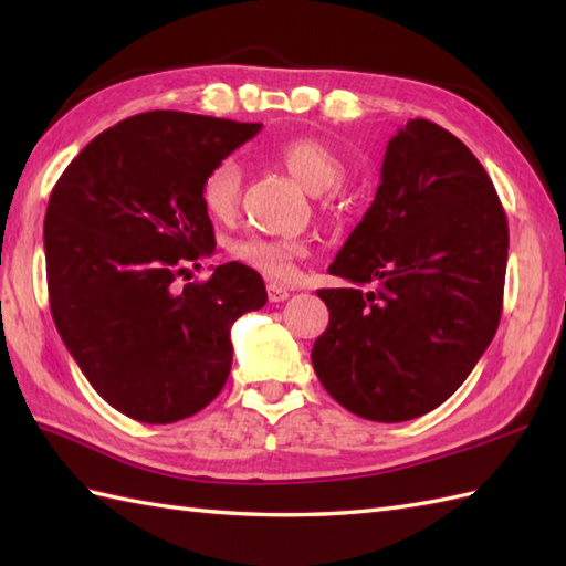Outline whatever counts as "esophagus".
Listing matches in <instances>:
<instances>
[{
  "instance_id": "34e87169",
  "label": "esophagus",
  "mask_w": 566,
  "mask_h": 566,
  "mask_svg": "<svg viewBox=\"0 0 566 566\" xmlns=\"http://www.w3.org/2000/svg\"><path fill=\"white\" fill-rule=\"evenodd\" d=\"M268 296H270L272 304H280V302H284V298H290V290H286L284 284L270 282V284H268Z\"/></svg>"
}]
</instances>
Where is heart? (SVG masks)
<instances>
[{
	"label": "heart",
	"instance_id": "b5f03b06",
	"mask_svg": "<svg viewBox=\"0 0 566 566\" xmlns=\"http://www.w3.org/2000/svg\"><path fill=\"white\" fill-rule=\"evenodd\" d=\"M280 163L294 182L308 195H323L335 187L345 175L340 155L328 143L318 138H292L274 150ZM240 203V167L226 158L216 163L201 179V207L213 221H231ZM306 245L302 240H274V238H245L231 245V255L258 270L270 280H286L294 272L296 258H302Z\"/></svg>",
	"mask_w": 566,
	"mask_h": 566
}]
</instances>
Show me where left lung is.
<instances>
[{
    "label": "left lung",
    "mask_w": 566,
    "mask_h": 566,
    "mask_svg": "<svg viewBox=\"0 0 566 566\" xmlns=\"http://www.w3.org/2000/svg\"><path fill=\"white\" fill-rule=\"evenodd\" d=\"M506 262V213L482 163L450 130L411 118L328 268L350 286L318 292L331 314L311 350L323 387L379 423L448 401L499 328Z\"/></svg>",
    "instance_id": "left-lung-1"
}]
</instances>
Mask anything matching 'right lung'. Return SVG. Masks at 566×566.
Returning a JSON list of instances; mask_svg holds the SVG:
<instances>
[{
	"label": "right lung",
	"instance_id": "add662e5",
	"mask_svg": "<svg viewBox=\"0 0 566 566\" xmlns=\"http://www.w3.org/2000/svg\"><path fill=\"white\" fill-rule=\"evenodd\" d=\"M260 128L185 112L130 116L90 140L48 199L55 328L94 391L140 423L209 406L231 371V326L268 302L243 262L177 286L216 248L203 175Z\"/></svg>",
	"mask_w": 566,
	"mask_h": 566
}]
</instances>
